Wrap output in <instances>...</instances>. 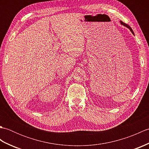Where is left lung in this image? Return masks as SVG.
I'll return each mask as SVG.
<instances>
[{"label": "left lung", "instance_id": "obj_1", "mask_svg": "<svg viewBox=\"0 0 149 149\" xmlns=\"http://www.w3.org/2000/svg\"><path fill=\"white\" fill-rule=\"evenodd\" d=\"M120 22H121V24H122V25H123V26H125V27H127V28H129V29H130V31H131V33L134 34V32H133V31H132V29H131V27L130 26H129V25H127V24H125V23H123V22H122V21Z\"/></svg>", "mask_w": 149, "mask_h": 149}]
</instances>
